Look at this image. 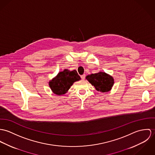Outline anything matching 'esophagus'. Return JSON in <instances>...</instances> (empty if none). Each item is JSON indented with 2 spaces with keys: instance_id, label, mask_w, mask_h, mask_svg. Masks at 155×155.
<instances>
[{
  "instance_id": "34e87169",
  "label": "esophagus",
  "mask_w": 155,
  "mask_h": 155,
  "mask_svg": "<svg viewBox=\"0 0 155 155\" xmlns=\"http://www.w3.org/2000/svg\"><path fill=\"white\" fill-rule=\"evenodd\" d=\"M81 79H82V80H84V79H85V78H86V75H85V74L82 75L81 76Z\"/></svg>"
}]
</instances>
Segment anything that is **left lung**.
<instances>
[{
  "instance_id": "8db88e82",
  "label": "left lung",
  "mask_w": 155,
  "mask_h": 155,
  "mask_svg": "<svg viewBox=\"0 0 155 155\" xmlns=\"http://www.w3.org/2000/svg\"><path fill=\"white\" fill-rule=\"evenodd\" d=\"M86 79L96 90L102 93L109 91L114 84L113 77L103 72L88 75L86 77Z\"/></svg>"
}]
</instances>
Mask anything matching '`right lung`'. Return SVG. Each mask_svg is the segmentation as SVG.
I'll use <instances>...</instances> for the list:
<instances>
[{
    "mask_svg": "<svg viewBox=\"0 0 155 155\" xmlns=\"http://www.w3.org/2000/svg\"><path fill=\"white\" fill-rule=\"evenodd\" d=\"M80 80L81 78L76 70L70 71L65 69L59 72L49 81V84L53 93L57 95H62L68 91L74 82Z\"/></svg>",
    "mask_w": 155,
    "mask_h": 155,
    "instance_id": "obj_1",
    "label": "right lung"
}]
</instances>
